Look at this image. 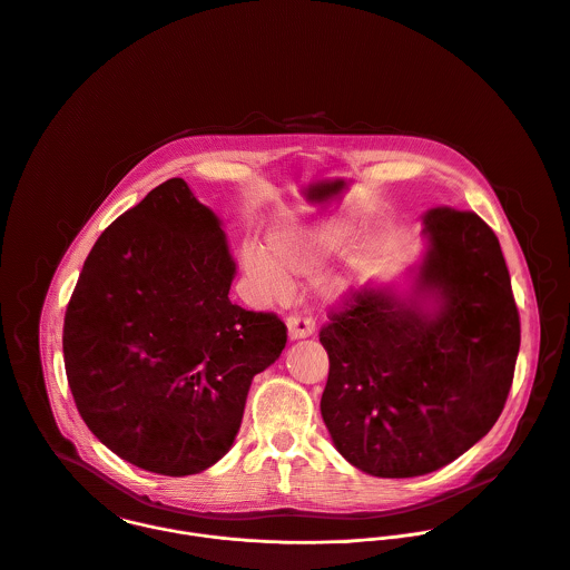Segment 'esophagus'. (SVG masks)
<instances>
[{
  "mask_svg": "<svg viewBox=\"0 0 570 570\" xmlns=\"http://www.w3.org/2000/svg\"><path fill=\"white\" fill-rule=\"evenodd\" d=\"M286 326H288V337H291V340H302V337L313 335V331H315V320L308 317V315L291 313V315L286 317Z\"/></svg>",
  "mask_w": 570,
  "mask_h": 570,
  "instance_id": "1",
  "label": "esophagus"
}]
</instances>
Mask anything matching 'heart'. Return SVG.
Here are the masks:
<instances>
[{"label": "heart", "instance_id": "1", "mask_svg": "<svg viewBox=\"0 0 570 570\" xmlns=\"http://www.w3.org/2000/svg\"><path fill=\"white\" fill-rule=\"evenodd\" d=\"M351 230L340 224H288L268 235V250L246 244L242 262L248 279L264 297H282L288 275H311L328 264L348 242Z\"/></svg>", "mask_w": 570, "mask_h": 570}]
</instances>
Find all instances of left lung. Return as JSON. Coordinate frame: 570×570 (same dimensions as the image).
I'll return each instance as SVG.
<instances>
[{
  "instance_id": "8db88e82",
  "label": "left lung",
  "mask_w": 570,
  "mask_h": 570,
  "mask_svg": "<svg viewBox=\"0 0 570 570\" xmlns=\"http://www.w3.org/2000/svg\"><path fill=\"white\" fill-rule=\"evenodd\" d=\"M420 291L433 315L384 291L328 313L322 417L337 451L375 478L433 473L480 442L504 411L520 353V311L493 228L473 210L424 215Z\"/></svg>"
}]
</instances>
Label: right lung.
Segmentation results:
<instances>
[{"instance_id": "obj_1", "label": "right lung", "mask_w": 570, "mask_h": 570, "mask_svg": "<svg viewBox=\"0 0 570 570\" xmlns=\"http://www.w3.org/2000/svg\"><path fill=\"white\" fill-rule=\"evenodd\" d=\"M235 262L181 177L153 188L90 248L63 317V366L92 435L159 475L228 453L257 373L286 346L275 313L228 299Z\"/></svg>"}]
</instances>
